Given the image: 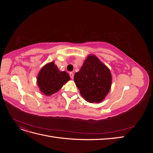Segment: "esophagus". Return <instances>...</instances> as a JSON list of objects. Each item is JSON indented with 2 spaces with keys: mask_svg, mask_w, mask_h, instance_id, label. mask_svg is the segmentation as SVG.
Segmentation results:
<instances>
[{
  "mask_svg": "<svg viewBox=\"0 0 153 153\" xmlns=\"http://www.w3.org/2000/svg\"><path fill=\"white\" fill-rule=\"evenodd\" d=\"M69 76H70L71 79H73V78H74V74H73V73L71 72L70 73H69Z\"/></svg>",
  "mask_w": 153,
  "mask_h": 153,
  "instance_id": "obj_1",
  "label": "esophagus"
}]
</instances>
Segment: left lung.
Here are the masks:
<instances>
[{"mask_svg":"<svg viewBox=\"0 0 153 153\" xmlns=\"http://www.w3.org/2000/svg\"><path fill=\"white\" fill-rule=\"evenodd\" d=\"M74 81L81 96L89 103H101L112 85L109 68L95 55H89L80 70L75 73Z\"/></svg>","mask_w":153,"mask_h":153,"instance_id":"1","label":"left lung"}]
</instances>
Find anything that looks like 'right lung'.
Returning <instances> with one entry per match:
<instances>
[{"label": "right lung", "instance_id": "1", "mask_svg": "<svg viewBox=\"0 0 153 153\" xmlns=\"http://www.w3.org/2000/svg\"><path fill=\"white\" fill-rule=\"evenodd\" d=\"M70 80L66 71H61L52 61L46 64L40 69L37 77L39 91L46 96H51L58 92Z\"/></svg>", "mask_w": 153, "mask_h": 153}]
</instances>
